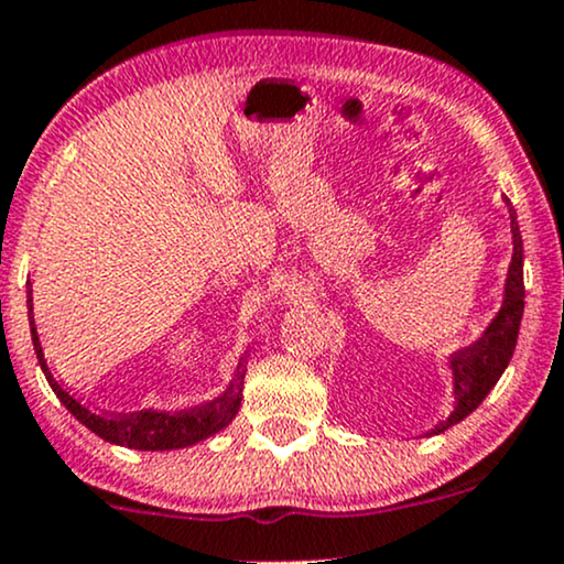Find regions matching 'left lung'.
<instances>
[{"label":"left lung","instance_id":"8db88e82","mask_svg":"<svg viewBox=\"0 0 564 564\" xmlns=\"http://www.w3.org/2000/svg\"><path fill=\"white\" fill-rule=\"evenodd\" d=\"M509 206L511 219V262L507 270V283H503V302L496 318L488 323V328L471 341L469 347L456 349L448 358L451 373H453V411L445 422H440L430 435H440V432L451 430L453 424L464 422L477 405L488 398L494 390L496 381L507 371L511 355L517 347V334H520L522 310H525V283H522V236L520 225H517V212Z\"/></svg>","mask_w":564,"mask_h":564}]
</instances>
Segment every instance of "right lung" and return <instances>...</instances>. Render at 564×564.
<instances>
[{
	"mask_svg": "<svg viewBox=\"0 0 564 564\" xmlns=\"http://www.w3.org/2000/svg\"><path fill=\"white\" fill-rule=\"evenodd\" d=\"M25 304H29V326H31V341H34V352L39 366H42L44 377H47L50 387L57 394L63 405L74 413L79 422L87 426L89 432H95L97 437H102L106 443L113 445H127L134 451H174V448H187V445H196L200 440L217 435L219 430H225L232 419H236L238 408L243 400V379H246V355L238 360L236 371H232L230 384L225 387L223 394H217L209 403L187 408V411H138V413H124V416H100L93 413L87 405H82L74 394H68L57 384L53 373H50L47 360H44L42 341H39L36 326H34V296H31V283L25 291Z\"/></svg>",
	"mask_w": 564,
	"mask_h": 564,
	"instance_id": "1",
	"label": "right lung"
}]
</instances>
